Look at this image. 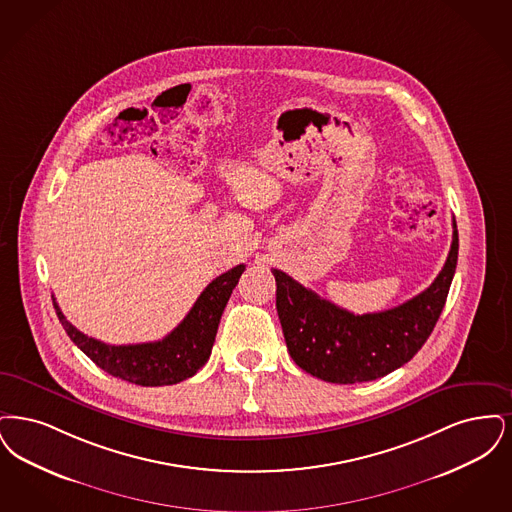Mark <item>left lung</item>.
I'll list each match as a JSON object with an SVG mask.
<instances>
[{
	"label": "left lung",
	"instance_id": "1",
	"mask_svg": "<svg viewBox=\"0 0 512 512\" xmlns=\"http://www.w3.org/2000/svg\"><path fill=\"white\" fill-rule=\"evenodd\" d=\"M459 254V233L453 220V241L434 283L392 310L348 312L302 287L281 269L277 313L294 363L313 377L334 384L369 382L396 371L423 348L444 310Z\"/></svg>",
	"mask_w": 512,
	"mask_h": 512
}]
</instances>
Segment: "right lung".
<instances>
[{
  "instance_id": "1",
  "label": "right lung",
  "mask_w": 512,
  "mask_h": 512,
  "mask_svg": "<svg viewBox=\"0 0 512 512\" xmlns=\"http://www.w3.org/2000/svg\"><path fill=\"white\" fill-rule=\"evenodd\" d=\"M245 264L216 277L200 292L191 312L178 327L156 342L112 346L80 333L61 312L53 298L57 317L70 340L103 371L137 386H168L191 378L208 361L225 304L237 287Z\"/></svg>"
}]
</instances>
